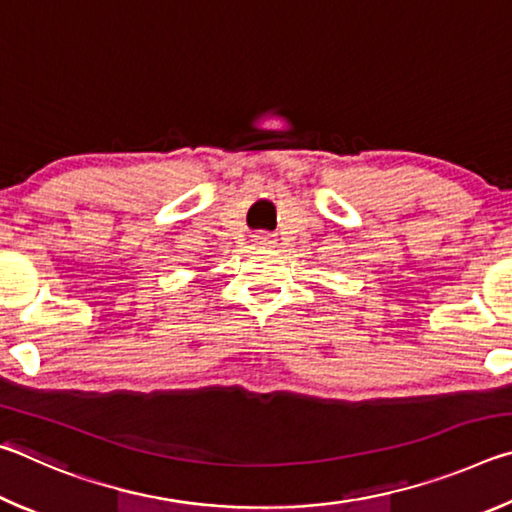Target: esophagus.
<instances>
[{
  "mask_svg": "<svg viewBox=\"0 0 512 512\" xmlns=\"http://www.w3.org/2000/svg\"><path fill=\"white\" fill-rule=\"evenodd\" d=\"M253 244H255L259 250H266V248H273L275 239H273V235H268V232H257L255 239H253Z\"/></svg>",
  "mask_w": 512,
  "mask_h": 512,
  "instance_id": "34e87169",
  "label": "esophagus"
}]
</instances>
